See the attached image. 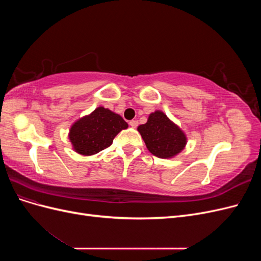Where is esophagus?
Wrapping results in <instances>:
<instances>
[{
    "label": "esophagus",
    "mask_w": 261,
    "mask_h": 261,
    "mask_svg": "<svg viewBox=\"0 0 261 261\" xmlns=\"http://www.w3.org/2000/svg\"><path fill=\"white\" fill-rule=\"evenodd\" d=\"M129 125L132 126V127H137V125H138V121H136V120H132V121H129Z\"/></svg>",
    "instance_id": "obj_1"
}]
</instances>
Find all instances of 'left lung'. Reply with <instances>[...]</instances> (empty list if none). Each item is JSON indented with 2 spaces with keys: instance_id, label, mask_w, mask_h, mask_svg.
I'll return each mask as SVG.
<instances>
[{
  "instance_id": "obj_1",
  "label": "left lung",
  "mask_w": 261,
  "mask_h": 261,
  "mask_svg": "<svg viewBox=\"0 0 261 261\" xmlns=\"http://www.w3.org/2000/svg\"><path fill=\"white\" fill-rule=\"evenodd\" d=\"M138 132L149 151L158 158H172L186 145L184 133L160 111L150 114L147 123L138 126Z\"/></svg>"
}]
</instances>
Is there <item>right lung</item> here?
<instances>
[{
    "label": "right lung",
    "instance_id": "right-lung-1",
    "mask_svg": "<svg viewBox=\"0 0 261 261\" xmlns=\"http://www.w3.org/2000/svg\"><path fill=\"white\" fill-rule=\"evenodd\" d=\"M127 126L122 116L100 107L72 126L69 139L78 153L91 155L111 146L114 137Z\"/></svg>",
    "mask_w": 261,
    "mask_h": 261
}]
</instances>
